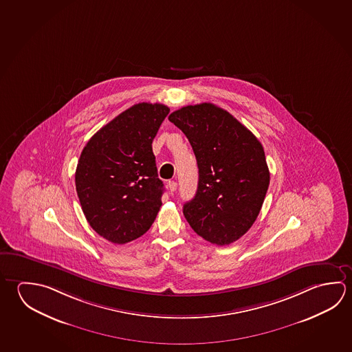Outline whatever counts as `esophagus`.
Instances as JSON below:
<instances>
[{
	"mask_svg": "<svg viewBox=\"0 0 352 352\" xmlns=\"http://www.w3.org/2000/svg\"><path fill=\"white\" fill-rule=\"evenodd\" d=\"M177 186H178L177 182H174V180H172V182H168V189H169L170 192H174V191L177 190Z\"/></svg>",
	"mask_w": 352,
	"mask_h": 352,
	"instance_id": "obj_1",
	"label": "esophagus"
}]
</instances>
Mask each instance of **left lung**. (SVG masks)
Listing matches in <instances>:
<instances>
[{
    "instance_id": "1",
    "label": "left lung",
    "mask_w": 352,
    "mask_h": 352,
    "mask_svg": "<svg viewBox=\"0 0 352 352\" xmlns=\"http://www.w3.org/2000/svg\"><path fill=\"white\" fill-rule=\"evenodd\" d=\"M169 121L189 140L199 168L197 194L184 204L191 228L217 246L230 245L251 228L270 185L262 144L221 107L184 106Z\"/></svg>"
}]
</instances>
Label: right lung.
Segmentation results:
<instances>
[{"label":"right lung","mask_w":352,"mask_h":352,"mask_svg":"<svg viewBox=\"0 0 352 352\" xmlns=\"http://www.w3.org/2000/svg\"><path fill=\"white\" fill-rule=\"evenodd\" d=\"M169 107L141 102L94 135L81 152L75 186L90 226L124 245L148 231L162 206L152 142Z\"/></svg>","instance_id":"obj_1"}]
</instances>
